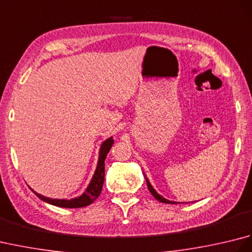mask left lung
I'll return each mask as SVG.
<instances>
[{"instance_id": "8db88e82", "label": "left lung", "mask_w": 252, "mask_h": 252, "mask_svg": "<svg viewBox=\"0 0 252 252\" xmlns=\"http://www.w3.org/2000/svg\"><path fill=\"white\" fill-rule=\"evenodd\" d=\"M145 179H146V183H147V187H148L149 191L152 192V195H153L155 198H156V199H157L158 201L163 202V203H178V202H174V201H170V200H168V199H165V198H163L162 196H160V195L158 194V192L153 189V186L151 185V183H149V181L147 180V178H145Z\"/></svg>"}]
</instances>
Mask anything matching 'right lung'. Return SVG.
Returning a JSON list of instances; mask_svg holds the SVG:
<instances>
[{
  "instance_id": "add662e5",
  "label": "right lung",
  "mask_w": 252,
  "mask_h": 252,
  "mask_svg": "<svg viewBox=\"0 0 252 252\" xmlns=\"http://www.w3.org/2000/svg\"><path fill=\"white\" fill-rule=\"evenodd\" d=\"M114 144V140L112 137L107 138V140L101 144L100 151H99V158H98V163L97 168L95 170V173L93 175V179L89 184L87 190H85L81 196L77 198H73L70 200L66 199H52V198H47L37 194L34 190H32L34 194L45 202H49L51 205H54L57 207L62 208H82L91 205L95 199H97L99 196L101 189H103L104 180H105V159L107 157V154L109 153L110 148Z\"/></svg>"
}]
</instances>
